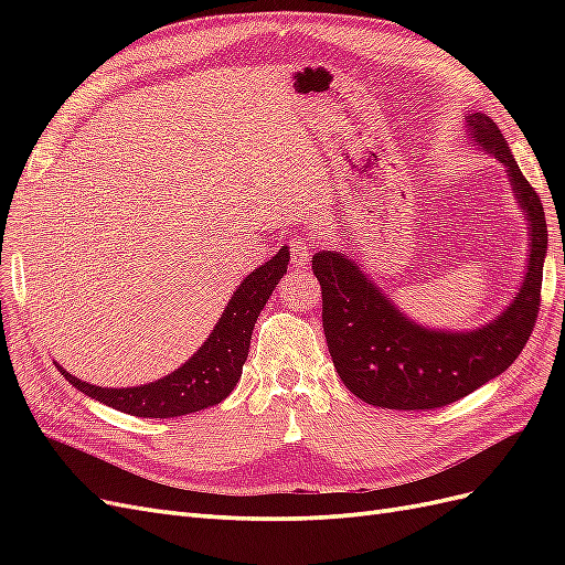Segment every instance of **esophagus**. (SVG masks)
I'll return each instance as SVG.
<instances>
[{"instance_id": "1", "label": "esophagus", "mask_w": 565, "mask_h": 565, "mask_svg": "<svg viewBox=\"0 0 565 565\" xmlns=\"http://www.w3.org/2000/svg\"><path fill=\"white\" fill-rule=\"evenodd\" d=\"M289 252H292V264L303 266V264H309L311 254L316 252V243L309 235H295L292 241H289Z\"/></svg>"}]
</instances>
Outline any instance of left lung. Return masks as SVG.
I'll use <instances>...</instances> for the list:
<instances>
[{
	"mask_svg": "<svg viewBox=\"0 0 565 565\" xmlns=\"http://www.w3.org/2000/svg\"><path fill=\"white\" fill-rule=\"evenodd\" d=\"M471 139L492 152L530 221V262L509 309L476 332H434L403 318L363 270L337 252L313 256L322 289V330L341 382L358 398L388 409H434L469 396L502 374L523 351L540 313L546 221L537 191L511 158L498 125L467 117Z\"/></svg>",
	"mask_w": 565,
	"mask_h": 565,
	"instance_id": "left-lung-1",
	"label": "left lung"
}]
</instances>
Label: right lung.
<instances>
[{
    "instance_id": "add662e5",
    "label": "right lung",
    "mask_w": 565,
    "mask_h": 565,
    "mask_svg": "<svg viewBox=\"0 0 565 565\" xmlns=\"http://www.w3.org/2000/svg\"><path fill=\"white\" fill-rule=\"evenodd\" d=\"M289 252L282 247L270 262L252 270L235 289L224 316L200 351L177 372L152 384L131 388H100L65 372L61 374L89 398H96L134 417L167 419L198 413L224 401L243 374L249 353L254 322L259 318L273 289L287 273Z\"/></svg>"
}]
</instances>
